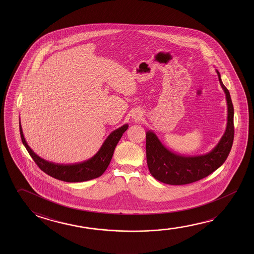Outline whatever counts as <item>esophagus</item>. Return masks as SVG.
<instances>
[{"instance_id": "34e87169", "label": "esophagus", "mask_w": 254, "mask_h": 254, "mask_svg": "<svg viewBox=\"0 0 254 254\" xmlns=\"http://www.w3.org/2000/svg\"><path fill=\"white\" fill-rule=\"evenodd\" d=\"M141 116V115L140 114V113H134V115H133V117H134L133 119H136V120H137V119H139V118H140Z\"/></svg>"}]
</instances>
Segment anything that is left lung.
Wrapping results in <instances>:
<instances>
[{"label": "left lung", "mask_w": 254, "mask_h": 254, "mask_svg": "<svg viewBox=\"0 0 254 254\" xmlns=\"http://www.w3.org/2000/svg\"><path fill=\"white\" fill-rule=\"evenodd\" d=\"M220 86L226 94L228 122L224 134L209 153L185 157L167 150L152 131L146 132V158L151 175L161 183L183 185L203 179L225 162L232 148L234 140V107L230 94L217 71Z\"/></svg>", "instance_id": "8db88e82"}]
</instances>
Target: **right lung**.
Segmentation results:
<instances>
[{
    "instance_id": "add662e5",
    "label": "right lung",
    "mask_w": 254,
    "mask_h": 254,
    "mask_svg": "<svg viewBox=\"0 0 254 254\" xmlns=\"http://www.w3.org/2000/svg\"><path fill=\"white\" fill-rule=\"evenodd\" d=\"M127 127L128 125L125 124L113 131L109 134L108 137L105 139L103 145L101 146L100 150L89 159L77 164L63 165L47 161L34 153L25 141L19 122V131L22 142L39 168H41L44 173H46L47 175L51 177L67 183L86 182L97 178L103 175L112 160L113 152L118 142L121 140V136L125 133Z\"/></svg>"
}]
</instances>
